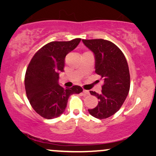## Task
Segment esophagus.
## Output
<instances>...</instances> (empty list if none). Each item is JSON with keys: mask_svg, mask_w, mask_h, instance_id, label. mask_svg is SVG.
<instances>
[{"mask_svg": "<svg viewBox=\"0 0 156 156\" xmlns=\"http://www.w3.org/2000/svg\"><path fill=\"white\" fill-rule=\"evenodd\" d=\"M83 93H84V94H86V95H89V91L88 90H85V89H84V90H83Z\"/></svg>", "mask_w": 156, "mask_h": 156, "instance_id": "1", "label": "esophagus"}]
</instances>
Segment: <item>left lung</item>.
Instances as JSON below:
<instances>
[{
	"label": "left lung",
	"mask_w": 156,
	"mask_h": 156,
	"mask_svg": "<svg viewBox=\"0 0 156 156\" xmlns=\"http://www.w3.org/2000/svg\"><path fill=\"white\" fill-rule=\"evenodd\" d=\"M95 57V72L104 81L101 93L90 91L99 104L89 114L99 119H107L120 109L130 89V74L126 59L113 42L103 39L82 40Z\"/></svg>",
	"instance_id": "8db88e82"
}]
</instances>
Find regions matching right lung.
Here are the masks:
<instances>
[{
  "instance_id": "add662e5",
  "label": "right lung",
  "mask_w": 156,
  "mask_h": 156,
  "mask_svg": "<svg viewBox=\"0 0 156 156\" xmlns=\"http://www.w3.org/2000/svg\"><path fill=\"white\" fill-rule=\"evenodd\" d=\"M81 38L49 42L34 55L27 68L25 87L32 107L40 116L52 119L65 112L69 96L83 91L80 86L64 88L58 84L65 57L76 48Z\"/></svg>"
}]
</instances>
